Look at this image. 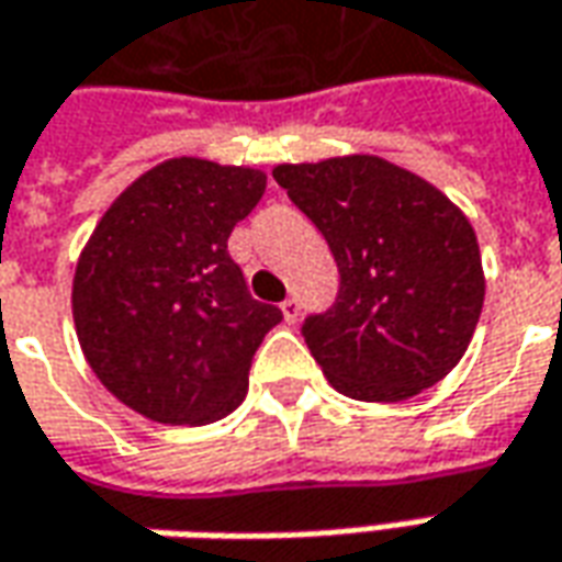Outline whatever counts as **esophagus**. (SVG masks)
<instances>
[{
  "label": "esophagus",
  "mask_w": 562,
  "mask_h": 562,
  "mask_svg": "<svg viewBox=\"0 0 562 562\" xmlns=\"http://www.w3.org/2000/svg\"><path fill=\"white\" fill-rule=\"evenodd\" d=\"M281 312H284V322L293 325V322L300 318V300H296V296H288V300L281 303Z\"/></svg>",
  "instance_id": "1"
}]
</instances>
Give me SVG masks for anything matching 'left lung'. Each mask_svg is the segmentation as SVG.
Returning a JSON list of instances; mask_svg holds the SVG:
<instances>
[{"mask_svg":"<svg viewBox=\"0 0 562 562\" xmlns=\"http://www.w3.org/2000/svg\"><path fill=\"white\" fill-rule=\"evenodd\" d=\"M272 176L340 269L334 306L303 322L334 390L402 402L439 383L483 312V259L464 213L420 176L371 154L281 164Z\"/></svg>","mask_w":562,"mask_h":562,"instance_id":"obj_1","label":"left lung"}]
</instances>
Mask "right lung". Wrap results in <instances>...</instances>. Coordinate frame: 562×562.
<instances>
[{
    "label": "right lung",
    "mask_w": 562,
    "mask_h": 562,
    "mask_svg": "<svg viewBox=\"0 0 562 562\" xmlns=\"http://www.w3.org/2000/svg\"><path fill=\"white\" fill-rule=\"evenodd\" d=\"M266 191L259 169L176 157L101 216L74 274V322L95 378L157 424H210L244 402L281 308L250 296L228 235Z\"/></svg>",
    "instance_id": "add662e5"
}]
</instances>
